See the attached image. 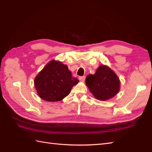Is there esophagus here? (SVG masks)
Returning <instances> with one entry per match:
<instances>
[{
	"mask_svg": "<svg viewBox=\"0 0 152 152\" xmlns=\"http://www.w3.org/2000/svg\"><path fill=\"white\" fill-rule=\"evenodd\" d=\"M79 80H80V81H82V82H84L85 80H86V76H80L79 77Z\"/></svg>",
	"mask_w": 152,
	"mask_h": 152,
	"instance_id": "esophagus-1",
	"label": "esophagus"
}]
</instances>
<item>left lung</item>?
<instances>
[{"instance_id": "8db88e82", "label": "left lung", "mask_w": 152, "mask_h": 152, "mask_svg": "<svg viewBox=\"0 0 152 152\" xmlns=\"http://www.w3.org/2000/svg\"><path fill=\"white\" fill-rule=\"evenodd\" d=\"M87 86L95 98L106 101L114 96L119 90L120 82L117 75L107 66L101 65L95 74L86 80Z\"/></svg>"}]
</instances>
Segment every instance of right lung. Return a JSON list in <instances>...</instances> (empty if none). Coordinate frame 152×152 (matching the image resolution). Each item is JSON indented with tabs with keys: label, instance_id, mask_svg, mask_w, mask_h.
<instances>
[{
	"label": "right lung",
	"instance_id": "1",
	"mask_svg": "<svg viewBox=\"0 0 152 152\" xmlns=\"http://www.w3.org/2000/svg\"><path fill=\"white\" fill-rule=\"evenodd\" d=\"M78 82V79L72 77L66 65L53 60L35 78L34 86L41 99L56 102L66 97Z\"/></svg>",
	"mask_w": 152,
	"mask_h": 152
}]
</instances>
